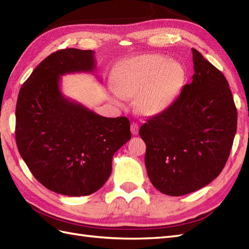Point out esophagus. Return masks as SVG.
Instances as JSON below:
<instances>
[{
  "label": "esophagus",
  "instance_id": "obj_1",
  "mask_svg": "<svg viewBox=\"0 0 249 249\" xmlns=\"http://www.w3.org/2000/svg\"><path fill=\"white\" fill-rule=\"evenodd\" d=\"M130 129H131V133L133 136H137L138 132H139V125L137 123H131L130 126Z\"/></svg>",
  "mask_w": 249,
  "mask_h": 249
}]
</instances>
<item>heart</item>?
<instances>
[{"label": "heart", "instance_id": "obj_1", "mask_svg": "<svg viewBox=\"0 0 249 249\" xmlns=\"http://www.w3.org/2000/svg\"><path fill=\"white\" fill-rule=\"evenodd\" d=\"M185 71L180 62L161 54H143L119 68L117 88L124 97H139L143 113L154 116L168 108L181 90Z\"/></svg>", "mask_w": 249, "mask_h": 249}]
</instances>
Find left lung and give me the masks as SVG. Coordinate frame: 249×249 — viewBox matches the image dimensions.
I'll list each match as a JSON object with an SVG mask.
<instances>
[{
    "mask_svg": "<svg viewBox=\"0 0 249 249\" xmlns=\"http://www.w3.org/2000/svg\"><path fill=\"white\" fill-rule=\"evenodd\" d=\"M191 52L193 82L139 131L150 182L174 196L194 193L221 174L237 131L238 112L224 74L196 49Z\"/></svg>",
    "mask_w": 249,
    "mask_h": 249,
    "instance_id": "1",
    "label": "left lung"
}]
</instances>
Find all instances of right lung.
Masks as SVG:
<instances>
[{
  "mask_svg": "<svg viewBox=\"0 0 249 249\" xmlns=\"http://www.w3.org/2000/svg\"><path fill=\"white\" fill-rule=\"evenodd\" d=\"M94 69L92 50L61 49L37 65L18 92V152L36 179L56 194L99 190L111 174L114 152L131 138L126 117L99 116L61 92V75Z\"/></svg>",
  "mask_w": 249,
  "mask_h": 249,
  "instance_id": "obj_1",
  "label": "right lung"
}]
</instances>
